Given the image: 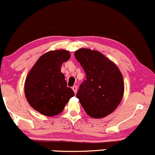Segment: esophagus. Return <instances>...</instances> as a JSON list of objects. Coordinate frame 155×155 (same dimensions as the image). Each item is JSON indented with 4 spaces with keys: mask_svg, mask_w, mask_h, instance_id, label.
<instances>
[{
    "mask_svg": "<svg viewBox=\"0 0 155 155\" xmlns=\"http://www.w3.org/2000/svg\"><path fill=\"white\" fill-rule=\"evenodd\" d=\"M72 89L74 90V92L75 94L77 92V87H76V86H74V87H72Z\"/></svg>",
    "mask_w": 155,
    "mask_h": 155,
    "instance_id": "obj_1",
    "label": "esophagus"
}]
</instances>
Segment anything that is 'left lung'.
<instances>
[{
    "label": "left lung",
    "instance_id": "8db88e82",
    "mask_svg": "<svg viewBox=\"0 0 155 155\" xmlns=\"http://www.w3.org/2000/svg\"><path fill=\"white\" fill-rule=\"evenodd\" d=\"M74 56L84 70L86 78L76 97L87 115L102 118L113 113L124 93L123 75L116 65L97 50L81 48Z\"/></svg>",
    "mask_w": 155,
    "mask_h": 155
}]
</instances>
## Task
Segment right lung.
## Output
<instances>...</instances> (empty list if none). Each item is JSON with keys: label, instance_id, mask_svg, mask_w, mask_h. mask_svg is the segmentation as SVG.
<instances>
[{"label": "right lung", "instance_id": "add662e5", "mask_svg": "<svg viewBox=\"0 0 155 155\" xmlns=\"http://www.w3.org/2000/svg\"><path fill=\"white\" fill-rule=\"evenodd\" d=\"M70 57L68 50H51L40 56L28 74L24 94L31 107L41 114L58 115L74 96L61 71L63 63Z\"/></svg>", "mask_w": 155, "mask_h": 155}]
</instances>
